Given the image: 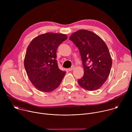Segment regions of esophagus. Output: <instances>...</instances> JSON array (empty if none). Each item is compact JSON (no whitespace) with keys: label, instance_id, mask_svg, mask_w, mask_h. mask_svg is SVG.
Instances as JSON below:
<instances>
[{"label":"esophagus","instance_id":"obj_1","mask_svg":"<svg viewBox=\"0 0 132 132\" xmlns=\"http://www.w3.org/2000/svg\"><path fill=\"white\" fill-rule=\"evenodd\" d=\"M75 66H72L71 67H70V68H68V70L69 71H71V70H72L75 68Z\"/></svg>","mask_w":132,"mask_h":132}]
</instances>
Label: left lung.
Returning <instances> with one entry per match:
<instances>
[{
	"instance_id": "8db88e82",
	"label": "left lung",
	"mask_w": 132,
	"mask_h": 132,
	"mask_svg": "<svg viewBox=\"0 0 132 132\" xmlns=\"http://www.w3.org/2000/svg\"><path fill=\"white\" fill-rule=\"evenodd\" d=\"M69 40L78 47L82 62L84 75L78 80V84L88 91L99 89L107 80L112 66L107 45L97 34L84 29L73 33Z\"/></svg>"
}]
</instances>
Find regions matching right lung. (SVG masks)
Segmentation results:
<instances>
[{
  "label": "right lung",
  "instance_id": "obj_1",
  "mask_svg": "<svg viewBox=\"0 0 132 132\" xmlns=\"http://www.w3.org/2000/svg\"><path fill=\"white\" fill-rule=\"evenodd\" d=\"M67 39L66 34L48 32L35 37L28 46L24 68L29 80L39 91L51 92L62 82L66 72L59 68L56 53Z\"/></svg>",
  "mask_w": 132,
  "mask_h": 132
}]
</instances>
